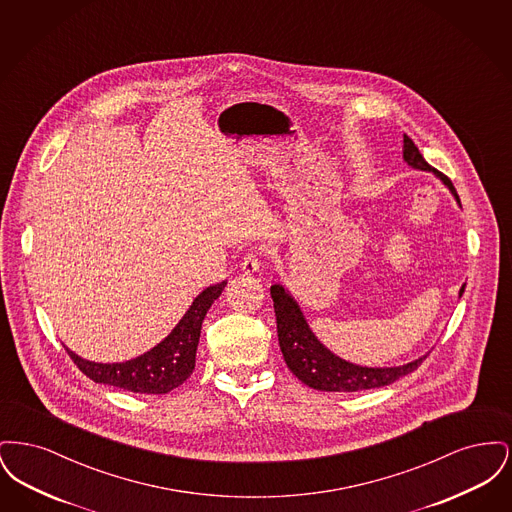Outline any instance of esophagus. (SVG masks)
<instances>
[{
	"instance_id": "34e87169",
	"label": "esophagus",
	"mask_w": 512,
	"mask_h": 512,
	"mask_svg": "<svg viewBox=\"0 0 512 512\" xmlns=\"http://www.w3.org/2000/svg\"><path fill=\"white\" fill-rule=\"evenodd\" d=\"M259 268H261V257L257 253L251 251V253L244 255L242 270H244L245 274H255V272H259Z\"/></svg>"
}]
</instances>
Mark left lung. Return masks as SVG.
I'll return each mask as SVG.
<instances>
[{
	"label": "left lung",
	"mask_w": 512,
	"mask_h": 512,
	"mask_svg": "<svg viewBox=\"0 0 512 512\" xmlns=\"http://www.w3.org/2000/svg\"><path fill=\"white\" fill-rule=\"evenodd\" d=\"M403 159L413 169L434 172L461 205V199L451 180L426 163V159L422 157V153L418 151V147L414 146L413 140L407 134L403 136ZM463 292L464 286L459 295H463ZM270 297L274 301L278 343H280L284 361L293 374L313 390L361 391L382 388V386L393 384L401 376L413 372L426 359L424 355L413 363L390 366V368L353 365L334 355L317 340V336L311 332L307 320L303 317L299 305L295 303L292 293L288 292L282 284L270 286Z\"/></svg>",
	"instance_id": "1"
}]
</instances>
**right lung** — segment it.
I'll return each mask as SVG.
<instances>
[{"label": "right lung", "mask_w": 512, "mask_h": 512, "mask_svg": "<svg viewBox=\"0 0 512 512\" xmlns=\"http://www.w3.org/2000/svg\"><path fill=\"white\" fill-rule=\"evenodd\" d=\"M226 282L209 286L199 293L171 334L144 355L126 363H92L78 357L71 349L74 365L90 380L134 393H169L188 380L194 372L195 351L201 336V322Z\"/></svg>", "instance_id": "1"}]
</instances>
